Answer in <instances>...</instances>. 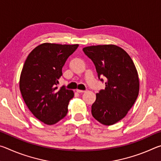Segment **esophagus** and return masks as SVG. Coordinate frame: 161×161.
I'll return each mask as SVG.
<instances>
[{
	"label": "esophagus",
	"mask_w": 161,
	"mask_h": 161,
	"mask_svg": "<svg viewBox=\"0 0 161 161\" xmlns=\"http://www.w3.org/2000/svg\"><path fill=\"white\" fill-rule=\"evenodd\" d=\"M77 93H83V92H84L85 91H84V90H80V89H77Z\"/></svg>",
	"instance_id": "34e87169"
}]
</instances>
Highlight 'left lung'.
<instances>
[{"label": "left lung", "mask_w": 161, "mask_h": 161, "mask_svg": "<svg viewBox=\"0 0 161 161\" xmlns=\"http://www.w3.org/2000/svg\"><path fill=\"white\" fill-rule=\"evenodd\" d=\"M84 53L96 67L99 80L106 87L97 94L92 106L94 118L103 125H112L126 115L139 92L137 70L123 49L114 45L89 46Z\"/></svg>", "instance_id": "1"}]
</instances>
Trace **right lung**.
Masks as SVG:
<instances>
[{
    "label": "right lung",
    "instance_id": "add662e5",
    "mask_svg": "<svg viewBox=\"0 0 161 161\" xmlns=\"http://www.w3.org/2000/svg\"><path fill=\"white\" fill-rule=\"evenodd\" d=\"M79 45L43 43L27 58L20 78L24 102L37 119L53 125L64 118L74 92L63 86L58 89L62 67Z\"/></svg>",
    "mask_w": 161,
    "mask_h": 161
}]
</instances>
